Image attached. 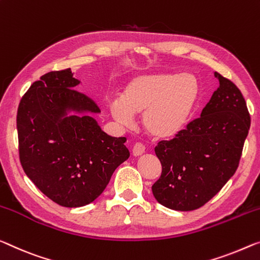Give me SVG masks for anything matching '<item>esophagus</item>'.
Segmentation results:
<instances>
[{"label":"esophagus","mask_w":260,"mask_h":260,"mask_svg":"<svg viewBox=\"0 0 260 260\" xmlns=\"http://www.w3.org/2000/svg\"><path fill=\"white\" fill-rule=\"evenodd\" d=\"M144 152H145V146H144L142 143H136L135 145H134V147H133L134 155H136V157H137V155H141Z\"/></svg>","instance_id":"obj_1"}]
</instances>
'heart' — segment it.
I'll list each match as a JSON object with an SVG mask.
<instances>
[{"instance_id": "1", "label": "heart", "mask_w": 260, "mask_h": 260, "mask_svg": "<svg viewBox=\"0 0 260 260\" xmlns=\"http://www.w3.org/2000/svg\"><path fill=\"white\" fill-rule=\"evenodd\" d=\"M199 96L198 81L191 75L154 73L131 79L119 99L108 103L118 123L127 125L133 115L142 114L145 133L154 139L171 138L185 127Z\"/></svg>"}]
</instances>
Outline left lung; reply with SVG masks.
Instances as JSON below:
<instances>
[{
  "label": "left lung",
  "mask_w": 260,
  "mask_h": 260,
  "mask_svg": "<svg viewBox=\"0 0 260 260\" xmlns=\"http://www.w3.org/2000/svg\"><path fill=\"white\" fill-rule=\"evenodd\" d=\"M219 86L202 109L154 152L161 175L152 186L155 200L170 209H198L213 199L236 172L251 119L241 90L217 72Z\"/></svg>",
  "instance_id": "1"
}]
</instances>
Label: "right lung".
I'll use <instances>...</instances> for the list:
<instances>
[{"label":"right lung","instance_id":"add662e5","mask_svg":"<svg viewBox=\"0 0 260 260\" xmlns=\"http://www.w3.org/2000/svg\"><path fill=\"white\" fill-rule=\"evenodd\" d=\"M71 69L52 71L35 81L19 102V160L36 187L67 208L93 202L114 171L129 158L125 137H111L85 113H100ZM66 110L83 115L66 116Z\"/></svg>","mask_w":260,"mask_h":260}]
</instances>
